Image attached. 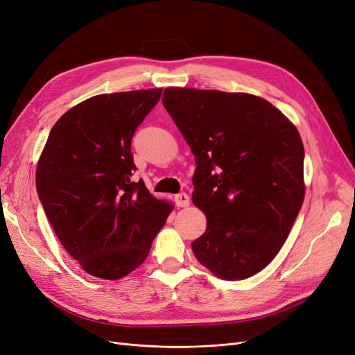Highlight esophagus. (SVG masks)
Segmentation results:
<instances>
[{"instance_id": "34e87169", "label": "esophagus", "mask_w": 355, "mask_h": 355, "mask_svg": "<svg viewBox=\"0 0 355 355\" xmlns=\"http://www.w3.org/2000/svg\"><path fill=\"white\" fill-rule=\"evenodd\" d=\"M175 200H176V205L180 207V208H185V207L189 205V196H188V193H185V192L178 193V195L175 196Z\"/></svg>"}]
</instances>
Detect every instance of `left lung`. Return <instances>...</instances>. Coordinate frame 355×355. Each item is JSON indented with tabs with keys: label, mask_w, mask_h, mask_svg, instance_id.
I'll list each match as a JSON object with an SVG mask.
<instances>
[{
	"label": "left lung",
	"mask_w": 355,
	"mask_h": 355,
	"mask_svg": "<svg viewBox=\"0 0 355 355\" xmlns=\"http://www.w3.org/2000/svg\"><path fill=\"white\" fill-rule=\"evenodd\" d=\"M163 105L195 155L193 204L207 216L195 258L223 279H245L286 243L304 200L295 126L248 93L167 87Z\"/></svg>",
	"instance_id": "1"
}]
</instances>
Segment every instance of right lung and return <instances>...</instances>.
<instances>
[{
	"label": "right lung",
	"instance_id": "add662e5",
	"mask_svg": "<svg viewBox=\"0 0 355 355\" xmlns=\"http://www.w3.org/2000/svg\"><path fill=\"white\" fill-rule=\"evenodd\" d=\"M162 89L98 94L58 119L36 168V189L65 250L87 274L119 279L148 257L173 205L154 198L131 141Z\"/></svg>",
	"mask_w": 355,
	"mask_h": 355
}]
</instances>
